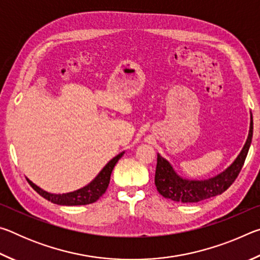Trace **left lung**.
I'll return each instance as SVG.
<instances>
[{
    "instance_id": "obj_1",
    "label": "left lung",
    "mask_w": 260,
    "mask_h": 260,
    "mask_svg": "<svg viewBox=\"0 0 260 260\" xmlns=\"http://www.w3.org/2000/svg\"><path fill=\"white\" fill-rule=\"evenodd\" d=\"M253 121L252 114L250 120L249 135L243 149L237 156L234 162L215 177L206 180H188L183 179L175 173L173 167L160 155H157V166L155 174V184L158 192L165 199L181 203H197L211 197L220 195L226 191L235 181L240 174L244 160L248 155L250 144L252 141Z\"/></svg>"
}]
</instances>
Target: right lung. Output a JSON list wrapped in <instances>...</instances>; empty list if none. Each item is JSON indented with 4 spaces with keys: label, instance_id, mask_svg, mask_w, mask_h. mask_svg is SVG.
<instances>
[{
    "label": "right lung",
    "instance_id": "right-lung-1",
    "mask_svg": "<svg viewBox=\"0 0 260 260\" xmlns=\"http://www.w3.org/2000/svg\"><path fill=\"white\" fill-rule=\"evenodd\" d=\"M124 155V151L120 152L119 155H117L114 158H112L107 165L103 167V170L98 174L93 181L89 184H87L81 189H78L76 191L72 192H67V193H50L46 190H43L40 187H38L37 184H34L32 181H29L28 179H26L28 181L35 191H37L39 195H41L43 199L50 201L51 203L58 204V205H86L94 203V202L98 201L101 196L103 195L105 190L108 189L109 182H110V177H111L112 170L114 165L117 164L118 160Z\"/></svg>",
    "mask_w": 260,
    "mask_h": 260
}]
</instances>
